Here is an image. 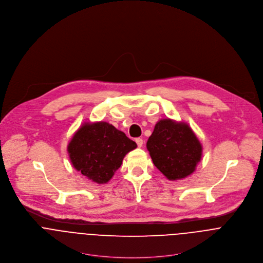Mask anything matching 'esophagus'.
Segmentation results:
<instances>
[{"label":"esophagus","instance_id":"obj_1","mask_svg":"<svg viewBox=\"0 0 263 263\" xmlns=\"http://www.w3.org/2000/svg\"><path fill=\"white\" fill-rule=\"evenodd\" d=\"M136 143H137V145H138V147H139V148H141V147L143 146V144H144V142H143V139H141V138H138V139H136Z\"/></svg>","mask_w":263,"mask_h":263}]
</instances>
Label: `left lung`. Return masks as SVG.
Masks as SVG:
<instances>
[{"instance_id": "1", "label": "left lung", "mask_w": 263, "mask_h": 263, "mask_svg": "<svg viewBox=\"0 0 263 263\" xmlns=\"http://www.w3.org/2000/svg\"><path fill=\"white\" fill-rule=\"evenodd\" d=\"M147 149L154 165L169 180L192 174L202 155V146L187 123L170 118L156 123Z\"/></svg>"}]
</instances>
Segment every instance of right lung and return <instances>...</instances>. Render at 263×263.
Segmentation results:
<instances>
[{"label":"right lung","instance_id":"1","mask_svg":"<svg viewBox=\"0 0 263 263\" xmlns=\"http://www.w3.org/2000/svg\"><path fill=\"white\" fill-rule=\"evenodd\" d=\"M137 144L112 124L85 122L68 145L76 170L98 184L107 183L120 167L124 156Z\"/></svg>","mask_w":263,"mask_h":263}]
</instances>
